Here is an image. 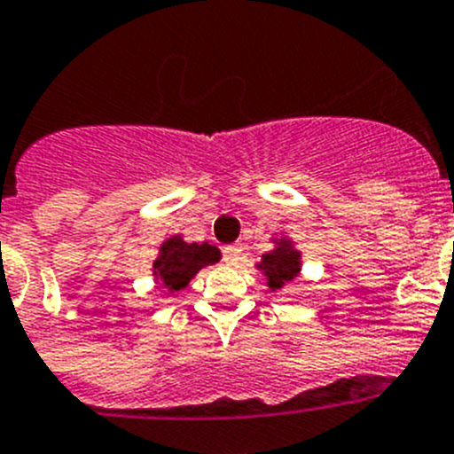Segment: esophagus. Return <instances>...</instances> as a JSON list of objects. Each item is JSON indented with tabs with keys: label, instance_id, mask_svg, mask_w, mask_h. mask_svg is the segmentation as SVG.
Here are the masks:
<instances>
[{
	"label": "esophagus",
	"instance_id": "esophagus-1",
	"mask_svg": "<svg viewBox=\"0 0 454 454\" xmlns=\"http://www.w3.org/2000/svg\"><path fill=\"white\" fill-rule=\"evenodd\" d=\"M241 259H244V246L241 244H232L223 248V262L235 266V263L241 262Z\"/></svg>",
	"mask_w": 454,
	"mask_h": 454
}]
</instances>
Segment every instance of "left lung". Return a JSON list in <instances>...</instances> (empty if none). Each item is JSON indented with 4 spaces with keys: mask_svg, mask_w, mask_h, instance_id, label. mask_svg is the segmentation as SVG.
Masks as SVG:
<instances>
[{
    "mask_svg": "<svg viewBox=\"0 0 454 454\" xmlns=\"http://www.w3.org/2000/svg\"><path fill=\"white\" fill-rule=\"evenodd\" d=\"M259 268L268 275L270 288H281V286L288 284L299 275V253L293 250L288 241H279V248L263 254Z\"/></svg>",
    "mask_w": 454,
    "mask_h": 454,
    "instance_id": "1",
    "label": "left lung"
}]
</instances>
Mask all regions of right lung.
Here are the masks:
<instances>
[{
    "instance_id": "obj_1",
    "label": "right lung",
    "mask_w": 454,
    "mask_h": 454,
    "mask_svg": "<svg viewBox=\"0 0 454 454\" xmlns=\"http://www.w3.org/2000/svg\"><path fill=\"white\" fill-rule=\"evenodd\" d=\"M219 259V250L210 244H186L179 237L161 246L160 259L155 262V275L168 290H179L204 266Z\"/></svg>"
}]
</instances>
